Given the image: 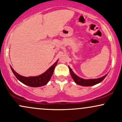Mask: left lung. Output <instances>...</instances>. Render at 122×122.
Instances as JSON below:
<instances>
[{"instance_id":"8db88e82","label":"left lung","mask_w":122,"mask_h":122,"mask_svg":"<svg viewBox=\"0 0 122 122\" xmlns=\"http://www.w3.org/2000/svg\"><path fill=\"white\" fill-rule=\"evenodd\" d=\"M69 69L70 71V73H71V76H72V79H73L74 81H75L77 84L79 85H81V86H92L97 84L100 83L102 81L104 80L106 77L107 76V75H104V76L100 78H98V79H84L80 77L77 76L76 74L73 72V71L69 66Z\"/></svg>"}]
</instances>
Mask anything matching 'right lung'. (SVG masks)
Instances as JSON below:
<instances>
[{
  "mask_svg": "<svg viewBox=\"0 0 122 122\" xmlns=\"http://www.w3.org/2000/svg\"><path fill=\"white\" fill-rule=\"evenodd\" d=\"M58 61V60H57L56 62L54 64H53L46 72H45L41 75L37 76H23L19 75L18 73L15 72L11 66L10 67L14 75L17 78L18 80L20 81L21 82L27 85V86H31V87H40V86H43V85L47 84V82L49 81L50 78L52 76L53 72L55 69L56 66L57 65Z\"/></svg>",
  "mask_w": 122,
  "mask_h": 122,
  "instance_id": "right-lung-1",
  "label": "right lung"
}]
</instances>
